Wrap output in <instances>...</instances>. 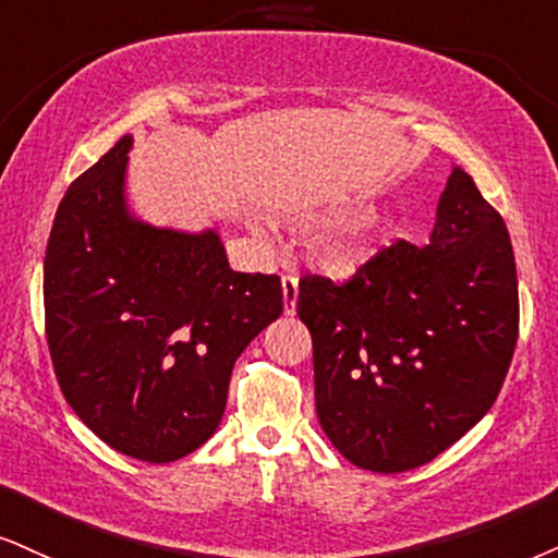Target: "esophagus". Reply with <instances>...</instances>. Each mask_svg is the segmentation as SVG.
Returning a JSON list of instances; mask_svg holds the SVG:
<instances>
[{
	"label": "esophagus",
	"instance_id": "34e87169",
	"mask_svg": "<svg viewBox=\"0 0 558 558\" xmlns=\"http://www.w3.org/2000/svg\"><path fill=\"white\" fill-rule=\"evenodd\" d=\"M300 298V277L294 271L281 277V302H284V315H294Z\"/></svg>",
	"mask_w": 558,
	"mask_h": 558
}]
</instances>
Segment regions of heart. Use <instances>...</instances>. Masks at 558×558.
<instances>
[{"label": "heart", "instance_id": "obj_1", "mask_svg": "<svg viewBox=\"0 0 558 558\" xmlns=\"http://www.w3.org/2000/svg\"><path fill=\"white\" fill-rule=\"evenodd\" d=\"M373 258L367 245V225L354 222L339 230V235L328 245V260L339 268L341 274H354Z\"/></svg>", "mask_w": 558, "mask_h": 558}]
</instances>
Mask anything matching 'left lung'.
<instances>
[{
    "label": "left lung",
    "mask_w": 558,
    "mask_h": 558,
    "mask_svg": "<svg viewBox=\"0 0 558 558\" xmlns=\"http://www.w3.org/2000/svg\"><path fill=\"white\" fill-rule=\"evenodd\" d=\"M318 422L356 469L429 463L497 401L518 343L505 219L452 165L429 245L396 243L352 281H300Z\"/></svg>",
    "instance_id": "left-lung-1"
}]
</instances>
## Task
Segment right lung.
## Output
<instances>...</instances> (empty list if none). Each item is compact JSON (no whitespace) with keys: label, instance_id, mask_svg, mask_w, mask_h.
Instances as JSON below:
<instances>
[{"label":"right lung","instance_id":"add662e5","mask_svg":"<svg viewBox=\"0 0 558 558\" xmlns=\"http://www.w3.org/2000/svg\"><path fill=\"white\" fill-rule=\"evenodd\" d=\"M126 134L69 185L44 260L46 339L64 398L123 456L170 463L217 432L240 352L281 315V281L238 274L217 227L129 206Z\"/></svg>","mask_w":558,"mask_h":558}]
</instances>
